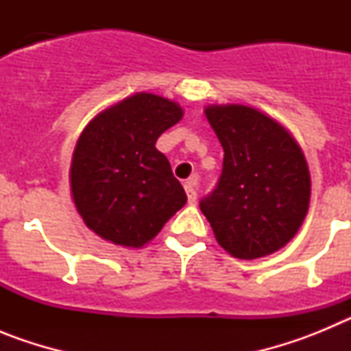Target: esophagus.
Here are the masks:
<instances>
[{"instance_id":"obj_1","label":"esophagus","mask_w":351,"mask_h":351,"mask_svg":"<svg viewBox=\"0 0 351 351\" xmlns=\"http://www.w3.org/2000/svg\"><path fill=\"white\" fill-rule=\"evenodd\" d=\"M197 184H198L197 178H190L184 182V190H186V195H188V202L190 204L197 202Z\"/></svg>"}]
</instances>
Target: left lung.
Here are the masks:
<instances>
[{
    "label": "left lung",
    "mask_w": 351,
    "mask_h": 351,
    "mask_svg": "<svg viewBox=\"0 0 351 351\" xmlns=\"http://www.w3.org/2000/svg\"><path fill=\"white\" fill-rule=\"evenodd\" d=\"M204 112L225 158L200 210L234 258L272 255L295 237L309 209L311 176L302 149L280 121L250 105H207Z\"/></svg>",
    "instance_id": "1"
}]
</instances>
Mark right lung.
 I'll return each mask as SVG.
<instances>
[{"instance_id": "right-lung-1", "label": "right lung", "mask_w": 351, "mask_h": 351, "mask_svg": "<svg viewBox=\"0 0 351 351\" xmlns=\"http://www.w3.org/2000/svg\"><path fill=\"white\" fill-rule=\"evenodd\" d=\"M182 114L178 101L142 91L104 108L82 130L70 190L84 225L98 237L138 250L184 206L181 182L156 149Z\"/></svg>"}]
</instances>
